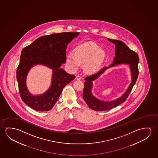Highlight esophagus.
Returning a JSON list of instances; mask_svg holds the SVG:
<instances>
[{
  "mask_svg": "<svg viewBox=\"0 0 158 158\" xmlns=\"http://www.w3.org/2000/svg\"><path fill=\"white\" fill-rule=\"evenodd\" d=\"M76 80H82V77L80 76V75L76 76Z\"/></svg>",
  "mask_w": 158,
  "mask_h": 158,
  "instance_id": "34e87169",
  "label": "esophagus"
}]
</instances>
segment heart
Here are the masks:
<instances>
[{"mask_svg":"<svg viewBox=\"0 0 158 158\" xmlns=\"http://www.w3.org/2000/svg\"><path fill=\"white\" fill-rule=\"evenodd\" d=\"M105 52L99 45L93 43H85L78 46L75 54L69 53L67 55L66 63L72 70H76L81 63L85 64V70L87 73L97 72L105 60Z\"/></svg>","mask_w":158,"mask_h":158,"instance_id":"1","label":"heart"}]
</instances>
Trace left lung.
<instances>
[{
    "label": "left lung",
    "mask_w": 158,
    "mask_h": 158,
    "mask_svg": "<svg viewBox=\"0 0 158 158\" xmlns=\"http://www.w3.org/2000/svg\"><path fill=\"white\" fill-rule=\"evenodd\" d=\"M111 42H113L115 45V57L114 59L112 64L109 67L103 68L98 73L87 76L85 78V82L84 83V89L83 92V98L87 103L89 108L95 111H105L115 108L118 105H120L125 102L128 98L133 87L135 85L138 78V64L139 58L137 53L130 49L121 40H111L107 38ZM120 63H128L131 66V70L132 74V82L128 89L122 97L112 102H103L98 100L91 94L92 81L102 74L108 68L113 67Z\"/></svg>",
    "instance_id": "8db88e82"
}]
</instances>
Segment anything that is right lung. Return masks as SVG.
<instances>
[{
	"instance_id": "obj_1",
	"label": "right lung",
	"mask_w": 158,
	"mask_h": 158,
	"mask_svg": "<svg viewBox=\"0 0 158 158\" xmlns=\"http://www.w3.org/2000/svg\"><path fill=\"white\" fill-rule=\"evenodd\" d=\"M79 33L66 32L42 36L22 50L16 71L19 89L23 102L33 110H51L64 87L75 78V76L69 74L60 67L66 63V50L69 43ZM37 64L46 65L53 69L52 83L50 88L43 95L33 96L27 89L25 78L30 68Z\"/></svg>"
}]
</instances>
